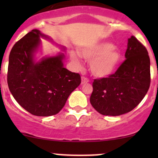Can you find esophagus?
<instances>
[{
  "label": "esophagus",
  "instance_id": "obj_1",
  "mask_svg": "<svg viewBox=\"0 0 158 158\" xmlns=\"http://www.w3.org/2000/svg\"><path fill=\"white\" fill-rule=\"evenodd\" d=\"M88 82H89V79L88 78L85 77H81V84H86Z\"/></svg>",
  "mask_w": 158,
  "mask_h": 158
}]
</instances>
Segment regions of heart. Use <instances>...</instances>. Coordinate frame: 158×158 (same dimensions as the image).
<instances>
[{
	"label": "heart",
	"instance_id": "b5f03b06",
	"mask_svg": "<svg viewBox=\"0 0 158 158\" xmlns=\"http://www.w3.org/2000/svg\"><path fill=\"white\" fill-rule=\"evenodd\" d=\"M80 55L86 61H90V71L98 77H107L114 73L121 59L120 51L108 42L99 43L83 49ZM70 59L77 68H80L81 61L79 54L72 52Z\"/></svg>",
	"mask_w": 158,
	"mask_h": 158
}]
</instances>
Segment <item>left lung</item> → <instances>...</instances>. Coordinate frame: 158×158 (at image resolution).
I'll list each match as a JSON object with an SVG mask.
<instances>
[{
  "label": "left lung",
  "instance_id": "1",
  "mask_svg": "<svg viewBox=\"0 0 158 158\" xmlns=\"http://www.w3.org/2000/svg\"><path fill=\"white\" fill-rule=\"evenodd\" d=\"M128 41L126 60L115 73L93 81L90 102L102 115L119 116L131 111L149 88L151 74L147 50L135 36Z\"/></svg>",
  "mask_w": 158,
  "mask_h": 158
}]
</instances>
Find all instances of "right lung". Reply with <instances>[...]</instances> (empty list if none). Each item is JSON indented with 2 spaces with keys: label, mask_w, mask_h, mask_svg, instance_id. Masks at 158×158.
<instances>
[{
  "label": "right lung",
  "mask_w": 158,
  "mask_h": 158,
  "mask_svg": "<svg viewBox=\"0 0 158 158\" xmlns=\"http://www.w3.org/2000/svg\"><path fill=\"white\" fill-rule=\"evenodd\" d=\"M40 36L32 30L14 44L9 57L7 83L18 103L32 115L49 117L62 109L70 94L80 85L79 73L63 67V54L33 60Z\"/></svg>",
  "instance_id": "1"
}]
</instances>
